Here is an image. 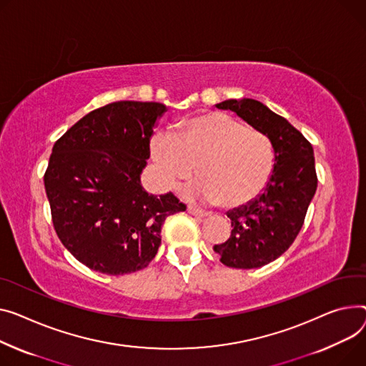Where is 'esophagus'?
Instances as JSON below:
<instances>
[{"mask_svg": "<svg viewBox=\"0 0 366 366\" xmlns=\"http://www.w3.org/2000/svg\"><path fill=\"white\" fill-rule=\"evenodd\" d=\"M188 213L192 214V216H197V217H204V216L209 214L207 212H204L202 209H197V207H192V206H188Z\"/></svg>", "mask_w": 366, "mask_h": 366, "instance_id": "1", "label": "esophagus"}]
</instances>
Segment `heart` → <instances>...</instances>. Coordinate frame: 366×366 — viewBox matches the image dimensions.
<instances>
[{
    "instance_id": "b5f03b06",
    "label": "heart",
    "mask_w": 366,
    "mask_h": 366,
    "mask_svg": "<svg viewBox=\"0 0 366 366\" xmlns=\"http://www.w3.org/2000/svg\"><path fill=\"white\" fill-rule=\"evenodd\" d=\"M152 154L166 185L203 178L194 191L209 203L239 206L254 199L274 170V147L262 131L246 128L227 113L194 117L179 132L160 131L152 141Z\"/></svg>"
}]
</instances>
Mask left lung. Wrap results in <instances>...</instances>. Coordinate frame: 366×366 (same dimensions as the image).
Masks as SVG:
<instances>
[{
    "instance_id": "8db88e82",
    "label": "left lung",
    "mask_w": 366,
    "mask_h": 366,
    "mask_svg": "<svg viewBox=\"0 0 366 366\" xmlns=\"http://www.w3.org/2000/svg\"><path fill=\"white\" fill-rule=\"evenodd\" d=\"M217 109L232 110L271 139L274 170L263 191L247 204L227 212L231 237L213 250L237 269H254L278 259L300 232L318 178L310 142L280 114L252 99L225 100Z\"/></svg>"
}]
</instances>
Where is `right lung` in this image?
Wrapping results in <instances>:
<instances>
[{"label": "right lung", "instance_id": "right-lung-1", "mask_svg": "<svg viewBox=\"0 0 366 366\" xmlns=\"http://www.w3.org/2000/svg\"><path fill=\"white\" fill-rule=\"evenodd\" d=\"M166 106L116 102L92 110L60 139L44 175L63 246L89 269L125 275L147 266L166 217L185 210L172 192L149 194L141 174Z\"/></svg>", "mask_w": 366, "mask_h": 366}]
</instances>
